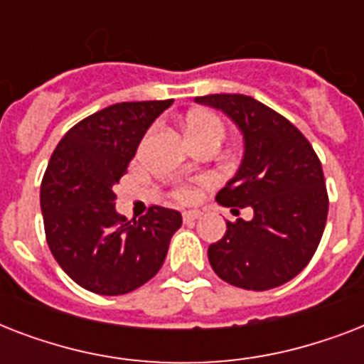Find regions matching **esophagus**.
<instances>
[{
  "label": "esophagus",
  "instance_id": "obj_1",
  "mask_svg": "<svg viewBox=\"0 0 364 364\" xmlns=\"http://www.w3.org/2000/svg\"><path fill=\"white\" fill-rule=\"evenodd\" d=\"M200 217L198 211H183V221L185 223H193Z\"/></svg>",
  "mask_w": 364,
  "mask_h": 364
}]
</instances>
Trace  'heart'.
<instances>
[{
    "instance_id": "1",
    "label": "heart",
    "mask_w": 364,
    "mask_h": 364,
    "mask_svg": "<svg viewBox=\"0 0 364 364\" xmlns=\"http://www.w3.org/2000/svg\"><path fill=\"white\" fill-rule=\"evenodd\" d=\"M202 134H217L223 136V124L219 117L211 115V113H193L187 119V137L188 136H202ZM179 200L188 202L194 198V193L191 188H181L177 193Z\"/></svg>"
}]
</instances>
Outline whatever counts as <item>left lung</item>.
Listing matches in <instances>:
<instances>
[{
    "instance_id": "left-lung-1",
    "label": "left lung",
    "mask_w": 364,
    "mask_h": 364,
    "mask_svg": "<svg viewBox=\"0 0 364 364\" xmlns=\"http://www.w3.org/2000/svg\"><path fill=\"white\" fill-rule=\"evenodd\" d=\"M194 102L223 111L243 137L238 171L215 200L253 210L251 221H227L225 236L208 249L211 268L234 287H279L304 270L321 242L328 213L321 162L296 126L251 96Z\"/></svg>"
}]
</instances>
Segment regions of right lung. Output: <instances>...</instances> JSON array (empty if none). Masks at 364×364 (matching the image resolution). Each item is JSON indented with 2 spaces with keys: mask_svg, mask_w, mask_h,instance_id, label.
<instances>
[{
  "mask_svg": "<svg viewBox=\"0 0 364 364\" xmlns=\"http://www.w3.org/2000/svg\"><path fill=\"white\" fill-rule=\"evenodd\" d=\"M173 100L122 102L77 122L54 149L41 183L50 253L68 276L105 296L141 287L164 264L181 213L153 205L128 221L113 188L137 145Z\"/></svg>",
  "mask_w": 364,
  "mask_h": 364,
  "instance_id": "add662e5",
  "label": "right lung"
}]
</instances>
